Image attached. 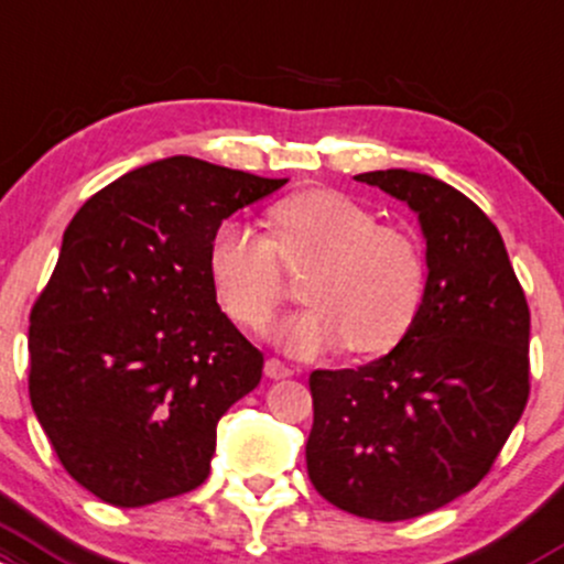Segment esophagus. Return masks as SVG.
Wrapping results in <instances>:
<instances>
[{
	"instance_id": "esophagus-1",
	"label": "esophagus",
	"mask_w": 564,
	"mask_h": 564,
	"mask_svg": "<svg viewBox=\"0 0 564 564\" xmlns=\"http://www.w3.org/2000/svg\"><path fill=\"white\" fill-rule=\"evenodd\" d=\"M264 375H268L270 380H283V377H292L294 369H289L286 364L278 361V358H268V361H264Z\"/></svg>"
}]
</instances>
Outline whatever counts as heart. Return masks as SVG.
I'll use <instances>...</instances> for the list:
<instances>
[{
  "label": "heart",
  "mask_w": 564,
  "mask_h": 564,
  "mask_svg": "<svg viewBox=\"0 0 564 564\" xmlns=\"http://www.w3.org/2000/svg\"><path fill=\"white\" fill-rule=\"evenodd\" d=\"M272 240L243 221L216 227L208 272L221 307L238 324H268L283 300L281 262H315L302 283L307 307L272 324L268 337L296 358L350 345L391 350L406 337L425 294V262L406 232L337 189L296 192L270 212Z\"/></svg>",
  "instance_id": "heart-1"
}]
</instances>
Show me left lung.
Instances as JSON below:
<instances>
[{"mask_svg": "<svg viewBox=\"0 0 564 564\" xmlns=\"http://www.w3.org/2000/svg\"><path fill=\"white\" fill-rule=\"evenodd\" d=\"M417 214L425 294L388 356L311 375L307 476L337 509L399 522L474 490L530 393V311L487 214L442 178L352 176Z\"/></svg>", "mask_w": 564, "mask_h": 564, "instance_id": "obj_1", "label": "left lung"}]
</instances>
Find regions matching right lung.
<instances>
[{
	"label": "right lung",
	"instance_id": "1",
	"mask_svg": "<svg viewBox=\"0 0 564 564\" xmlns=\"http://www.w3.org/2000/svg\"><path fill=\"white\" fill-rule=\"evenodd\" d=\"M206 160L141 165L69 221L29 326V395L77 485L120 509L195 490L216 423L262 380V352L216 305L208 249L281 189Z\"/></svg>",
	"mask_w": 564,
	"mask_h": 564
}]
</instances>
